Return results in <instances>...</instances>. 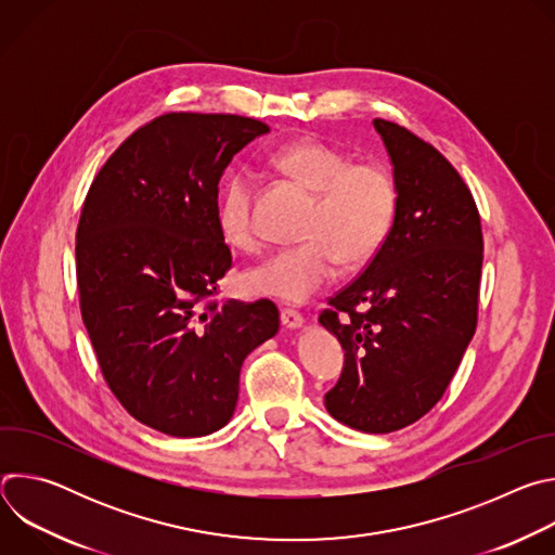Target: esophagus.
<instances>
[{"label": "esophagus", "instance_id": "1", "mask_svg": "<svg viewBox=\"0 0 555 555\" xmlns=\"http://www.w3.org/2000/svg\"><path fill=\"white\" fill-rule=\"evenodd\" d=\"M281 323H283L287 330H298V327H302L305 319H302L300 311L285 307V309H281Z\"/></svg>", "mask_w": 555, "mask_h": 555}]
</instances>
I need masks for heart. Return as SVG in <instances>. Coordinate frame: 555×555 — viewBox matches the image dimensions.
Listing matches in <instances>:
<instances>
[{
	"instance_id": "obj_1",
	"label": "heart",
	"mask_w": 555,
	"mask_h": 555,
	"mask_svg": "<svg viewBox=\"0 0 555 555\" xmlns=\"http://www.w3.org/2000/svg\"><path fill=\"white\" fill-rule=\"evenodd\" d=\"M270 165L313 193L300 230L305 242L248 268L242 287L253 296L302 302L338 274L340 263L360 268L377 255L398 212V180L379 163H351L347 151L321 138L279 146ZM253 208L255 180L248 171H236L217 212L228 246L246 253L259 248Z\"/></svg>"
}]
</instances>
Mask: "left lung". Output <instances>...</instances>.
Listing matches in <instances>:
<instances>
[{"label": "left lung", "instance_id": "obj_1", "mask_svg": "<svg viewBox=\"0 0 555 555\" xmlns=\"http://www.w3.org/2000/svg\"><path fill=\"white\" fill-rule=\"evenodd\" d=\"M373 125L398 180V212L384 246L319 321L345 349L325 395L330 415L384 435L443 398L477 332L483 232L467 184L430 142L398 122Z\"/></svg>", "mask_w": 555, "mask_h": 555}]
</instances>
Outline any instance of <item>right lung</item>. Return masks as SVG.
Returning <instances> with one entry per match:
<instances>
[{
  "instance_id": "obj_1",
  "label": "right lung",
  "mask_w": 555,
  "mask_h": 555,
  "mask_svg": "<svg viewBox=\"0 0 555 555\" xmlns=\"http://www.w3.org/2000/svg\"><path fill=\"white\" fill-rule=\"evenodd\" d=\"M270 127L171 112L135 129L94 178L76 228L78 302L125 411L171 437L219 430L246 356L279 332L272 300H219L232 268L219 180Z\"/></svg>"
}]
</instances>
